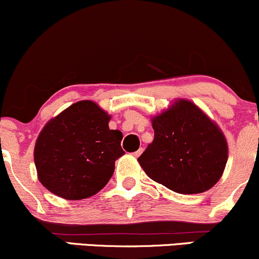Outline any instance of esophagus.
Instances as JSON below:
<instances>
[{
	"label": "esophagus",
	"instance_id": "34e87169",
	"mask_svg": "<svg viewBox=\"0 0 259 259\" xmlns=\"http://www.w3.org/2000/svg\"><path fill=\"white\" fill-rule=\"evenodd\" d=\"M143 151H144V150L140 147V149H139L138 151H135L134 153H133V156H134V157H139V156H140L141 153H143Z\"/></svg>",
	"mask_w": 259,
	"mask_h": 259
}]
</instances>
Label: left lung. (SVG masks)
<instances>
[{"label": "left lung", "mask_w": 259, "mask_h": 259, "mask_svg": "<svg viewBox=\"0 0 259 259\" xmlns=\"http://www.w3.org/2000/svg\"><path fill=\"white\" fill-rule=\"evenodd\" d=\"M151 123L155 138L138 161L152 181L180 194H198L218 183L229 146L223 130L197 104L176 99Z\"/></svg>", "instance_id": "8db88e82"}]
</instances>
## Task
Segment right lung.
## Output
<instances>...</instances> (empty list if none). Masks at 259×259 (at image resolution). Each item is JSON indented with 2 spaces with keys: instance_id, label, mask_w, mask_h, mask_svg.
Segmentation results:
<instances>
[{
  "instance_id": "obj_1",
  "label": "right lung",
  "mask_w": 259,
  "mask_h": 259,
  "mask_svg": "<svg viewBox=\"0 0 259 259\" xmlns=\"http://www.w3.org/2000/svg\"><path fill=\"white\" fill-rule=\"evenodd\" d=\"M110 115L96 102L79 101L51 118L34 147L38 180L53 194L81 200L109 182L124 155L123 134L109 129Z\"/></svg>"
}]
</instances>
